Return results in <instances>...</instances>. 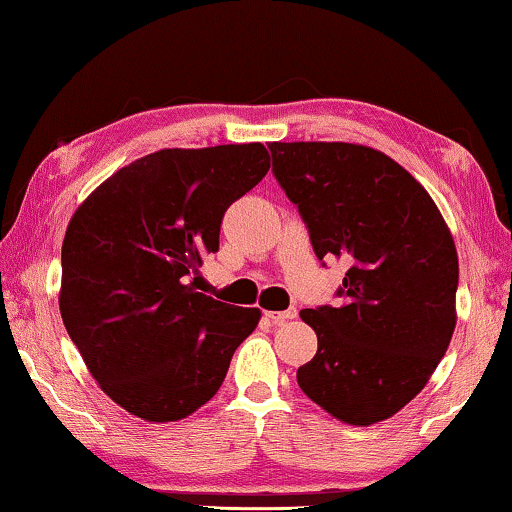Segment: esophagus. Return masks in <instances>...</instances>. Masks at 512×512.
Returning a JSON list of instances; mask_svg holds the SVG:
<instances>
[{
  "instance_id": "esophagus-1",
  "label": "esophagus",
  "mask_w": 512,
  "mask_h": 512,
  "mask_svg": "<svg viewBox=\"0 0 512 512\" xmlns=\"http://www.w3.org/2000/svg\"><path fill=\"white\" fill-rule=\"evenodd\" d=\"M264 317L269 319L271 324H285V322H289V319H294L296 317V308H289V310H266L264 312Z\"/></svg>"
}]
</instances>
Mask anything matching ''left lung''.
Returning <instances> with one entry per match:
<instances>
[{
	"label": "left lung",
	"instance_id": "obj_1",
	"mask_svg": "<svg viewBox=\"0 0 512 512\" xmlns=\"http://www.w3.org/2000/svg\"><path fill=\"white\" fill-rule=\"evenodd\" d=\"M273 174L319 259H345L338 308L301 310L317 354L301 391L347 425L411 402L451 345L457 250L444 216L402 165L352 142H271Z\"/></svg>",
	"mask_w": 512,
	"mask_h": 512
}]
</instances>
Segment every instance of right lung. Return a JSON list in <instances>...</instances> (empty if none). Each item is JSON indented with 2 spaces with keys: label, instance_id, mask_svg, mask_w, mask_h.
Instances as JSON below:
<instances>
[{
  "label": "right lung",
  "instance_id": "right-lung-1",
  "mask_svg": "<svg viewBox=\"0 0 512 512\" xmlns=\"http://www.w3.org/2000/svg\"><path fill=\"white\" fill-rule=\"evenodd\" d=\"M262 142L160 149L105 179L66 227L59 312L110 400L142 421H181L225 381L259 308L197 292L227 207L269 172Z\"/></svg>",
  "mask_w": 512,
  "mask_h": 512
}]
</instances>
